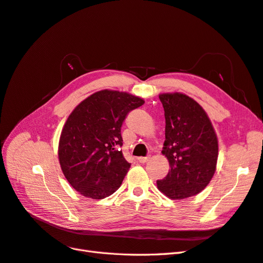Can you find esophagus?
Returning a JSON list of instances; mask_svg holds the SVG:
<instances>
[{
	"label": "esophagus",
	"instance_id": "esophagus-1",
	"mask_svg": "<svg viewBox=\"0 0 263 263\" xmlns=\"http://www.w3.org/2000/svg\"><path fill=\"white\" fill-rule=\"evenodd\" d=\"M149 160V157H138L137 158V161L140 163H145Z\"/></svg>",
	"mask_w": 263,
	"mask_h": 263
}]
</instances>
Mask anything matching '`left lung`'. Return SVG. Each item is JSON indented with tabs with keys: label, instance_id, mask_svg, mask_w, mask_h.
Here are the masks:
<instances>
[{
	"label": "left lung",
	"instance_id": "obj_1",
	"mask_svg": "<svg viewBox=\"0 0 263 263\" xmlns=\"http://www.w3.org/2000/svg\"><path fill=\"white\" fill-rule=\"evenodd\" d=\"M164 109L165 140L162 154L170 170L157 186L172 200L203 191L212 180L218 157V141L209 116L193 99L181 93L159 95Z\"/></svg>",
	"mask_w": 263,
	"mask_h": 263
}]
</instances>
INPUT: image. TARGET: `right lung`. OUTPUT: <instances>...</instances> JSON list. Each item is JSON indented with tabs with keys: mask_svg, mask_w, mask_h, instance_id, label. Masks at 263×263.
<instances>
[{
	"mask_svg": "<svg viewBox=\"0 0 263 263\" xmlns=\"http://www.w3.org/2000/svg\"><path fill=\"white\" fill-rule=\"evenodd\" d=\"M145 101L126 92L103 90L82 101L70 114L59 141V162L66 179L85 197L113 194L130 163L119 149L122 125Z\"/></svg>",
	"mask_w": 263,
	"mask_h": 263,
	"instance_id": "1",
	"label": "right lung"
}]
</instances>
